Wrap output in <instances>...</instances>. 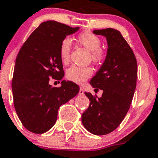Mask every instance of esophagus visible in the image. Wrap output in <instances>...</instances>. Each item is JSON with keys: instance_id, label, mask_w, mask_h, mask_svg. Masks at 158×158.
I'll return each instance as SVG.
<instances>
[{"instance_id": "esophagus-1", "label": "esophagus", "mask_w": 158, "mask_h": 158, "mask_svg": "<svg viewBox=\"0 0 158 158\" xmlns=\"http://www.w3.org/2000/svg\"><path fill=\"white\" fill-rule=\"evenodd\" d=\"M79 95H83L84 94V91H83V89L82 87L79 88Z\"/></svg>"}]
</instances>
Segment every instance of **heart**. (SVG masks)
Returning <instances> with one entry per match:
<instances>
[{
  "instance_id": "1",
  "label": "heart",
  "mask_w": 158,
  "mask_h": 158,
  "mask_svg": "<svg viewBox=\"0 0 158 158\" xmlns=\"http://www.w3.org/2000/svg\"><path fill=\"white\" fill-rule=\"evenodd\" d=\"M76 40L81 45L91 52L92 60L95 63H102L105 60L106 56V52L103 49L99 48L101 45V41L97 35H94L91 31H85L78 35ZM71 48L72 42L70 38H65L61 42L59 47V56L64 64L69 62ZM93 69L90 67H79L73 65L67 70L66 77L72 82L82 84L93 75Z\"/></svg>"
}]
</instances>
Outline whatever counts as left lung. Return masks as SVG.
<instances>
[{
    "instance_id": "left-lung-1",
    "label": "left lung",
    "mask_w": 158,
    "mask_h": 158,
    "mask_svg": "<svg viewBox=\"0 0 158 158\" xmlns=\"http://www.w3.org/2000/svg\"><path fill=\"white\" fill-rule=\"evenodd\" d=\"M106 37L107 54L89 83L103 91L102 96L85 93L90 102L82 113L84 127L95 135H106L119 127L129 110L137 85V63L134 53L121 33L113 28L94 30Z\"/></svg>"
}]
</instances>
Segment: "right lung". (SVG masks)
<instances>
[{
  "instance_id": "right-lung-1",
  "label": "right lung",
  "mask_w": 158,
  "mask_h": 158,
  "mask_svg": "<svg viewBox=\"0 0 158 158\" xmlns=\"http://www.w3.org/2000/svg\"><path fill=\"white\" fill-rule=\"evenodd\" d=\"M79 29L55 21L42 22L18 52L12 79L14 105L23 126L34 134L49 131L59 107L79 93V85L71 81L62 80L60 87L49 84V78L61 80L65 75L61 42Z\"/></svg>"
}]
</instances>
